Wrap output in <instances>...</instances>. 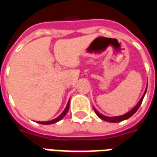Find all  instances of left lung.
<instances>
[{"label":"left lung","instance_id":"left-lung-1","mask_svg":"<svg viewBox=\"0 0 157 157\" xmlns=\"http://www.w3.org/2000/svg\"><path fill=\"white\" fill-rule=\"evenodd\" d=\"M146 90H147V88L145 89V93H144V95L142 96L141 99L139 101V102L137 103V105L135 106V108L133 109H131L129 112H128L127 113H125V114H124V115H121V116H118V117H107V116H104L102 115V114H101V113H99L97 110H96L94 108H93V109H94V111H95L96 114L98 116L99 118H101V119H102V120H105V121H108V122H110V123H118V122H120V121H123V120H125V119H127V118H130L134 113H135L137 110H138V109L140 108V104H141L142 101H143V98H144V97H145V92H146Z\"/></svg>","mask_w":157,"mask_h":157}]
</instances>
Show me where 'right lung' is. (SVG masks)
<instances>
[{
    "label": "right lung",
    "mask_w": 157,
    "mask_h": 157,
    "mask_svg": "<svg viewBox=\"0 0 157 157\" xmlns=\"http://www.w3.org/2000/svg\"><path fill=\"white\" fill-rule=\"evenodd\" d=\"M69 107H70V101H69L68 103H67V105H66V108L65 109V110L63 111V113H62L59 116L58 118H55V119H53V120H51V121H47V122H39V121H38V123H39V124H55V123H56V122L59 121V120L64 118V117L65 116V114H66V113H68Z\"/></svg>",
    "instance_id": "right-lung-1"
}]
</instances>
